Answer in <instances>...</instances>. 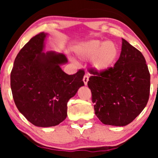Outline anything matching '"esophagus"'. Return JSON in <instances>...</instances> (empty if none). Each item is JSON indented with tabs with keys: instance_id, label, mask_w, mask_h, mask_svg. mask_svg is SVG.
<instances>
[{
	"instance_id": "1",
	"label": "esophagus",
	"mask_w": 158,
	"mask_h": 158,
	"mask_svg": "<svg viewBox=\"0 0 158 158\" xmlns=\"http://www.w3.org/2000/svg\"><path fill=\"white\" fill-rule=\"evenodd\" d=\"M88 79H89V77H88V74H85V75L84 76V77H83V81H84L85 85L88 84Z\"/></svg>"
}]
</instances>
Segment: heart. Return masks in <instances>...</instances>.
I'll use <instances>...</instances> for the list:
<instances>
[{"label": "heart", "instance_id": "b5f03b06", "mask_svg": "<svg viewBox=\"0 0 158 158\" xmlns=\"http://www.w3.org/2000/svg\"><path fill=\"white\" fill-rule=\"evenodd\" d=\"M77 55L81 60L91 59L92 65L99 71L108 70L115 64L119 55L117 45L111 41L98 40L88 41L77 49Z\"/></svg>", "mask_w": 158, "mask_h": 158}]
</instances>
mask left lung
<instances>
[{
	"instance_id": "left-lung-1",
	"label": "left lung",
	"mask_w": 158,
	"mask_h": 158,
	"mask_svg": "<svg viewBox=\"0 0 158 158\" xmlns=\"http://www.w3.org/2000/svg\"><path fill=\"white\" fill-rule=\"evenodd\" d=\"M89 73L94 110L103 124L127 126L144 109L149 98L150 73L141 52L125 39L114 67L103 71L92 68Z\"/></svg>"
}]
</instances>
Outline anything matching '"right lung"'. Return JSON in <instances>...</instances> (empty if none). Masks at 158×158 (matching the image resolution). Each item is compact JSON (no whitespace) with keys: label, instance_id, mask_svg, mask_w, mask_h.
Here are the masks:
<instances>
[{"label":"right lung","instance_id":"obj_1","mask_svg":"<svg viewBox=\"0 0 158 158\" xmlns=\"http://www.w3.org/2000/svg\"><path fill=\"white\" fill-rule=\"evenodd\" d=\"M46 34L40 32L20 50L11 71L10 85L18 109L34 126H55L67 117V103L84 85L85 71L68 75L60 65L64 54L43 52Z\"/></svg>","mask_w":158,"mask_h":158}]
</instances>
